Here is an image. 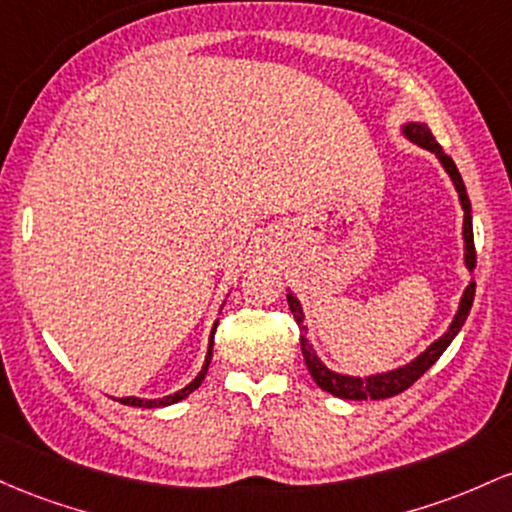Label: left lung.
<instances>
[{
    "mask_svg": "<svg viewBox=\"0 0 512 512\" xmlns=\"http://www.w3.org/2000/svg\"><path fill=\"white\" fill-rule=\"evenodd\" d=\"M401 132H404V137H409L411 142H416L418 147L433 152L435 157L440 159L442 169L447 171V176H450L452 183H455V191L459 195V203H462V210H464V225H462L464 263H467V271L474 273L476 251H474V229H472V203H469L467 188H464V181H462V176H459L455 162H452V157H447V154L442 152V147L435 142L433 132L428 130L426 123H406V125H401ZM474 292H476V283L472 280V283L467 285V290H464L462 300H459V309H457L455 319H452V324L447 326V331L442 333L438 341L430 343V346L423 350L418 358H413L411 363L396 367V370L377 372V375H367V377L341 375V372H333L331 367H326L324 363H321L317 350H314L312 343L307 341V326H304V312H302L300 300H297L292 292H287V304H290L292 317H295L297 326H300V331H302L300 333L302 355H304V363H307L309 375L314 377V382H317L324 392L338 396V399L363 401V399H389V396L401 394L404 389H409L411 384L423 375V372L430 370V367L435 365V360H438L440 355L447 350V346H450L452 338L457 336L459 329H462L464 321H467L469 309H472V302H474Z\"/></svg>",
    "mask_w": 512,
    "mask_h": 512,
    "instance_id": "1",
    "label": "left lung"
}]
</instances>
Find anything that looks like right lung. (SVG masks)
<instances>
[{"mask_svg": "<svg viewBox=\"0 0 512 512\" xmlns=\"http://www.w3.org/2000/svg\"><path fill=\"white\" fill-rule=\"evenodd\" d=\"M215 329H217V321H215V326H212L210 343H208V355H205L203 370L198 372V377H195L193 382H188L186 387L179 389V392H174V394H169V396H162V399H140V396H125V399H118L120 404H125V406H140V409H159V406H171V404H176V401L186 399L188 394H193L195 389L200 387V382L205 380V375H208V367H210V360H212V338H215Z\"/></svg>", "mask_w": 512, "mask_h": 512, "instance_id": "add662e5", "label": "right lung"}]
</instances>
